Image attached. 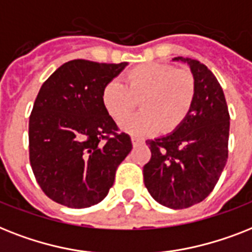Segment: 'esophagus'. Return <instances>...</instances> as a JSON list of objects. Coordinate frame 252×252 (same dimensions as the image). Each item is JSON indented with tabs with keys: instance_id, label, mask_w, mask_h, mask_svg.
<instances>
[{
	"instance_id": "obj_1",
	"label": "esophagus",
	"mask_w": 252,
	"mask_h": 252,
	"mask_svg": "<svg viewBox=\"0 0 252 252\" xmlns=\"http://www.w3.org/2000/svg\"><path fill=\"white\" fill-rule=\"evenodd\" d=\"M131 142H132V146L138 147L140 146V144H143L144 140H143L142 138H138V136H131Z\"/></svg>"
}]
</instances>
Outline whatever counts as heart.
<instances>
[{"label":"heart","instance_id":"b5f03b06","mask_svg":"<svg viewBox=\"0 0 252 252\" xmlns=\"http://www.w3.org/2000/svg\"><path fill=\"white\" fill-rule=\"evenodd\" d=\"M195 78L187 69L166 63H143L125 75L124 84L112 80L102 88V105L121 121L131 113L139 100L142 110L121 122L125 131L136 136L176 130L190 113L195 100Z\"/></svg>","mask_w":252,"mask_h":252}]
</instances>
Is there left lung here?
<instances>
[{"mask_svg": "<svg viewBox=\"0 0 252 252\" xmlns=\"http://www.w3.org/2000/svg\"><path fill=\"white\" fill-rule=\"evenodd\" d=\"M186 62L195 78V100L186 120L165 136L147 140L151 160L144 185L162 206L183 209L203 202L216 186L228 160L230 117L224 91L212 71L196 60Z\"/></svg>", "mask_w": 252, "mask_h": 252, "instance_id": "8db88e82", "label": "left lung"}]
</instances>
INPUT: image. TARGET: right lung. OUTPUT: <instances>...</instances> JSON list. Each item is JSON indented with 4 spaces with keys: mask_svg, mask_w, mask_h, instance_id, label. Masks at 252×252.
I'll return each mask as SVG.
<instances>
[{
    "mask_svg": "<svg viewBox=\"0 0 252 252\" xmlns=\"http://www.w3.org/2000/svg\"><path fill=\"white\" fill-rule=\"evenodd\" d=\"M127 66L72 60L40 88L30 116V162L44 194L69 208L105 198L132 148L102 105V88Z\"/></svg>",
    "mask_w": 252,
    "mask_h": 252,
    "instance_id": "right-lung-1",
    "label": "right lung"
}]
</instances>
